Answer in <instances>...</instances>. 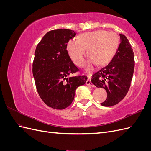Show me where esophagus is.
I'll return each instance as SVG.
<instances>
[{
	"label": "esophagus",
	"mask_w": 151,
	"mask_h": 151,
	"mask_svg": "<svg viewBox=\"0 0 151 151\" xmlns=\"http://www.w3.org/2000/svg\"><path fill=\"white\" fill-rule=\"evenodd\" d=\"M86 85H88V86H90V87H94V86L93 84V83H91V79H90V78H88V80L86 81Z\"/></svg>",
	"instance_id": "1"
}]
</instances>
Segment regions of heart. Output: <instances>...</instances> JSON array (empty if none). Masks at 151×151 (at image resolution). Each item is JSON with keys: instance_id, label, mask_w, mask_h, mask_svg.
<instances>
[{"instance_id": "1", "label": "heart", "mask_w": 151, "mask_h": 151, "mask_svg": "<svg viewBox=\"0 0 151 151\" xmlns=\"http://www.w3.org/2000/svg\"><path fill=\"white\" fill-rule=\"evenodd\" d=\"M119 45V38L115 32L97 30L80 35L77 40H70L67 44L68 55L76 64L83 67L85 64L86 50L90 59L88 72L96 63L98 66L107 64L115 55Z\"/></svg>"}]
</instances>
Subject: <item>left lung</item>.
Returning <instances> with one entry per match:
<instances>
[{
    "mask_svg": "<svg viewBox=\"0 0 151 151\" xmlns=\"http://www.w3.org/2000/svg\"><path fill=\"white\" fill-rule=\"evenodd\" d=\"M120 43L109 64L93 75L91 82L97 88H104L107 98L101 104L114 106L125 97L133 77L135 61L133 49L125 35L120 34Z\"/></svg>",
    "mask_w": 151,
    "mask_h": 151,
    "instance_id": "8db88e82",
    "label": "left lung"
}]
</instances>
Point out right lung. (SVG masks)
Here are the masks:
<instances>
[{
	"label": "right lung",
	"instance_id": "right-lung-1",
	"mask_svg": "<svg viewBox=\"0 0 151 151\" xmlns=\"http://www.w3.org/2000/svg\"><path fill=\"white\" fill-rule=\"evenodd\" d=\"M76 33L70 29L52 30L45 35L36 48L33 74L36 90L49 107L63 109L74 99L76 89L84 85L86 76L68 77L79 71L67 51V44Z\"/></svg>",
	"mask_w": 151,
	"mask_h": 151
}]
</instances>
